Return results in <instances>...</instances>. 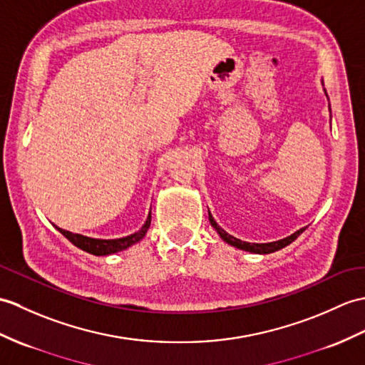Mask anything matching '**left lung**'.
<instances>
[{
	"label": "left lung",
	"instance_id": "1",
	"mask_svg": "<svg viewBox=\"0 0 365 365\" xmlns=\"http://www.w3.org/2000/svg\"><path fill=\"white\" fill-rule=\"evenodd\" d=\"M325 93H327V91H325ZM208 217H210L211 225H213V227L216 228V232L219 233V236H221V238H222L225 242L233 245V247H236V249H241V250H245V252H252V253H272V252H277V250H279V249L286 247V245H289L292 241H295V240L299 238L300 233L304 232V228H300V230L292 233L291 236H287V238H284V240H279V241H275V242H267V244L245 242V241H241V240H238V238H235V236L228 235L227 232H224L222 228L216 224L213 216L210 215V211H208Z\"/></svg>",
	"mask_w": 365,
	"mask_h": 365
}]
</instances>
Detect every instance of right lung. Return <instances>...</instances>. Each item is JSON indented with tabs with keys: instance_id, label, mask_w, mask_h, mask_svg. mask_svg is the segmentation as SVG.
Listing matches in <instances>:
<instances>
[{
	"instance_id": "obj_1",
	"label": "right lung",
	"mask_w": 365,
	"mask_h": 365,
	"mask_svg": "<svg viewBox=\"0 0 365 365\" xmlns=\"http://www.w3.org/2000/svg\"><path fill=\"white\" fill-rule=\"evenodd\" d=\"M150 213L146 219V222L140 228L137 233H133L130 236H125V238H118V240H95V238H88V236H83V235H78V233H71V232H66L62 230V228L56 227L58 232H61L65 238L73 242L76 247H79L83 252H88L91 255H110V253H116V252H121L127 247H130L135 242H138L140 240L144 238V235H146L148 228L150 225Z\"/></svg>"
}]
</instances>
